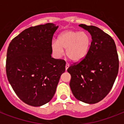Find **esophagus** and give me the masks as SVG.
<instances>
[{
    "label": "esophagus",
    "mask_w": 124,
    "mask_h": 124,
    "mask_svg": "<svg viewBox=\"0 0 124 124\" xmlns=\"http://www.w3.org/2000/svg\"><path fill=\"white\" fill-rule=\"evenodd\" d=\"M69 67H70V64H68V63H66V70H68Z\"/></svg>",
    "instance_id": "esophagus-1"
}]
</instances>
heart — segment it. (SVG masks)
<instances>
[{"label":"heart","mask_w":124,"mask_h":124,"mask_svg":"<svg viewBox=\"0 0 124 124\" xmlns=\"http://www.w3.org/2000/svg\"><path fill=\"white\" fill-rule=\"evenodd\" d=\"M91 39L86 32L69 30L58 36V41L51 43V49L57 57L62 56L66 49V55L73 62L83 60L88 53Z\"/></svg>","instance_id":"obj_1"}]
</instances>
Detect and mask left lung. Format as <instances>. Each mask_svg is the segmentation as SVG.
Wrapping results in <instances>:
<instances>
[{
  "label": "left lung",
  "instance_id": "left-lung-1",
  "mask_svg": "<svg viewBox=\"0 0 124 124\" xmlns=\"http://www.w3.org/2000/svg\"><path fill=\"white\" fill-rule=\"evenodd\" d=\"M91 35L88 53L68 69L70 85L77 100L96 104L109 93L118 72L119 60L115 43L111 36L94 26L80 24Z\"/></svg>",
  "mask_w": 124,
  "mask_h": 124
}]
</instances>
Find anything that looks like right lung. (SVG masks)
<instances>
[{"label": "right lung", "instance_id": "add662e5", "mask_svg": "<svg viewBox=\"0 0 124 124\" xmlns=\"http://www.w3.org/2000/svg\"><path fill=\"white\" fill-rule=\"evenodd\" d=\"M58 27L52 23L30 27L9 45L7 77L18 98L30 106L49 102L66 70L65 60L51 57L53 36Z\"/></svg>", "mask_w": 124, "mask_h": 124}]
</instances>
